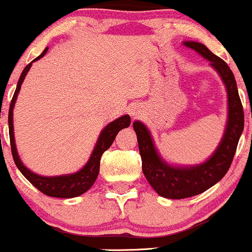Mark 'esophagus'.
<instances>
[{"mask_svg": "<svg viewBox=\"0 0 252 252\" xmlns=\"http://www.w3.org/2000/svg\"><path fill=\"white\" fill-rule=\"evenodd\" d=\"M133 114H135V112H133Z\"/></svg>", "mask_w": 252, "mask_h": 252, "instance_id": "obj_1", "label": "esophagus"}]
</instances>
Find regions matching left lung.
Instances as JSON below:
<instances>
[{
  "instance_id": "left-lung-1",
  "label": "left lung",
  "mask_w": 252,
  "mask_h": 252,
  "mask_svg": "<svg viewBox=\"0 0 252 252\" xmlns=\"http://www.w3.org/2000/svg\"><path fill=\"white\" fill-rule=\"evenodd\" d=\"M183 45L210 62L220 74L227 90V124L217 149L205 162L192 166L168 163L158 154L147 126L140 121L133 123L142 161V172L155 191L167 199H185L199 195L220 182L229 169L244 129V111L234 74L227 63L213 55L201 42L184 41Z\"/></svg>"
}]
</instances>
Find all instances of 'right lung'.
Instances as JSON below:
<instances>
[{"label": "right lung", "instance_id": "obj_1", "mask_svg": "<svg viewBox=\"0 0 252 252\" xmlns=\"http://www.w3.org/2000/svg\"><path fill=\"white\" fill-rule=\"evenodd\" d=\"M48 47L42 51L40 56H37L32 63L24 68V70L20 74L19 80H18L17 89L14 91L13 98L9 105L8 112V126H9V140H11V149H12V156H13L14 163L18 167L22 174L34 185L36 189L44 192L47 196L52 197H61V199H70V197H77L83 195L84 192L88 191L93 184L95 183L96 178H97L98 172H100V159L103 152L106 150L110 149L112 142L116 139L117 134L119 130L124 128H128L130 126V117L128 114L119 117V118L114 119L113 122L108 123L102 131L98 135L97 141H96L95 147H94L93 152H91L90 157H89L88 162L85 166L80 169V171L75 172V173L70 174H62V175H55V177H45V175H39L34 172L30 171L29 168L24 166V163L20 159L19 155L17 151L16 139H14V128H13V110L14 105L18 97V94L20 91V86H22L23 81L27 77L28 72H29L30 67L35 61L40 60L46 55Z\"/></svg>", "mask_w": 252, "mask_h": 252}]
</instances>
